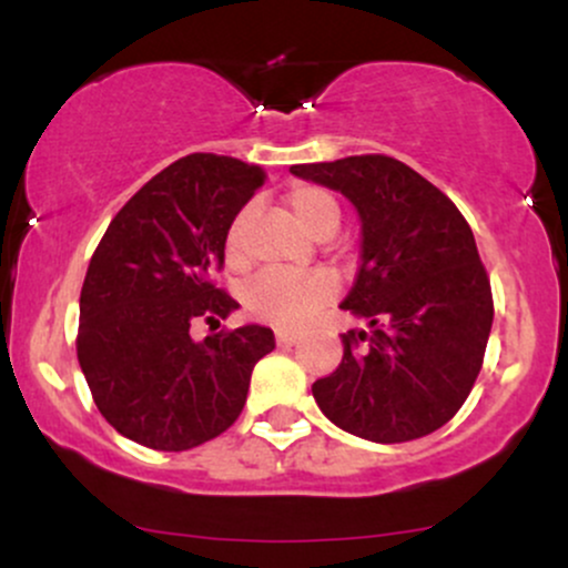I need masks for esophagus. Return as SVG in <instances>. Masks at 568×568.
<instances>
[{"instance_id": "esophagus-1", "label": "esophagus", "mask_w": 568, "mask_h": 568, "mask_svg": "<svg viewBox=\"0 0 568 568\" xmlns=\"http://www.w3.org/2000/svg\"><path fill=\"white\" fill-rule=\"evenodd\" d=\"M298 336L296 331H285V328H277L275 331V342L280 344V347H293V344H298Z\"/></svg>"}]
</instances>
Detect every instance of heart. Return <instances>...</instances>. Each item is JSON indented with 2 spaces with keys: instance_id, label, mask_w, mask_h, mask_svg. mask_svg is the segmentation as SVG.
<instances>
[{
  "instance_id": "obj_1",
  "label": "heart",
  "mask_w": 568,
  "mask_h": 568,
  "mask_svg": "<svg viewBox=\"0 0 568 568\" xmlns=\"http://www.w3.org/2000/svg\"><path fill=\"white\" fill-rule=\"evenodd\" d=\"M288 211L312 237H323V234H334L338 226V202L331 192L321 186H296L291 189ZM247 213H240L237 221L232 224L230 237H226V256L230 262H240V240H243ZM336 285L334 280L325 275H262L253 280L247 288L245 304L262 321L272 325H283V328H298L306 321L317 315L325 304L334 298Z\"/></svg>"
}]
</instances>
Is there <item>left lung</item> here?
Masks as SVG:
<instances>
[{
	"label": "left lung",
	"mask_w": 568,
	"mask_h": 568,
	"mask_svg": "<svg viewBox=\"0 0 568 568\" xmlns=\"http://www.w3.org/2000/svg\"><path fill=\"white\" fill-rule=\"evenodd\" d=\"M291 173L342 192L361 216V266L338 306L368 328L342 336L338 368L312 384L317 406L374 443L435 433L470 395L494 323L473 230L438 186L384 154Z\"/></svg>",
	"instance_id": "obj_1"
}]
</instances>
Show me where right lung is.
Here are the masks:
<instances>
[{"instance_id": "1", "label": "right lung", "mask_w": 568, "mask_h": 568, "mask_svg": "<svg viewBox=\"0 0 568 568\" xmlns=\"http://www.w3.org/2000/svg\"><path fill=\"white\" fill-rule=\"evenodd\" d=\"M262 181V168L234 158L175 160L125 202L90 258L77 357L103 419L141 446L186 452L232 427L253 366L275 349L256 323L189 334L240 310L213 277Z\"/></svg>"}]
</instances>
